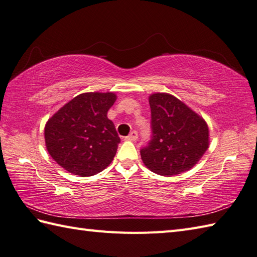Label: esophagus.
I'll use <instances>...</instances> for the list:
<instances>
[{
  "instance_id": "1",
  "label": "esophagus",
  "mask_w": 257,
  "mask_h": 257,
  "mask_svg": "<svg viewBox=\"0 0 257 257\" xmlns=\"http://www.w3.org/2000/svg\"><path fill=\"white\" fill-rule=\"evenodd\" d=\"M125 139L129 140V141H136L138 139V133L137 132H132L128 137H125Z\"/></svg>"
}]
</instances>
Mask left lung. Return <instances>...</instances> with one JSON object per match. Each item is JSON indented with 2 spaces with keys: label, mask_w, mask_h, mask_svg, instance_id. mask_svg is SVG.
<instances>
[{
  "label": "left lung",
  "mask_w": 257,
  "mask_h": 257,
  "mask_svg": "<svg viewBox=\"0 0 257 257\" xmlns=\"http://www.w3.org/2000/svg\"><path fill=\"white\" fill-rule=\"evenodd\" d=\"M152 139L141 149L145 166L159 176L190 170L209 148V127L199 113L167 92L149 96Z\"/></svg>",
  "instance_id": "8db88e82"
}]
</instances>
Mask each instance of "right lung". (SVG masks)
<instances>
[{"instance_id":"obj_1","label":"right lung","mask_w":257,"mask_h":257,"mask_svg":"<svg viewBox=\"0 0 257 257\" xmlns=\"http://www.w3.org/2000/svg\"><path fill=\"white\" fill-rule=\"evenodd\" d=\"M116 99L114 92H84L47 120L46 149L57 165L79 177L95 176L110 165L120 138L107 112Z\"/></svg>"}]
</instances>
